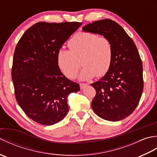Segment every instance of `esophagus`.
<instances>
[{"mask_svg":"<svg viewBox=\"0 0 157 157\" xmlns=\"http://www.w3.org/2000/svg\"><path fill=\"white\" fill-rule=\"evenodd\" d=\"M87 84H84V83H79V86H80V89L84 88L86 86H87Z\"/></svg>","mask_w":157,"mask_h":157,"instance_id":"obj_1","label":"esophagus"}]
</instances>
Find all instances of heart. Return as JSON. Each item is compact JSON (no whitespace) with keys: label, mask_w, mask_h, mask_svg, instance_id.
<instances>
[{"label":"heart","mask_w":157,"mask_h":157,"mask_svg":"<svg viewBox=\"0 0 157 157\" xmlns=\"http://www.w3.org/2000/svg\"><path fill=\"white\" fill-rule=\"evenodd\" d=\"M69 50L60 48L56 53V63L61 72L69 79H73L82 65L79 74L83 80L96 76L101 78L109 71L112 64L113 48L110 40L90 32H81L68 42Z\"/></svg>","instance_id":"1"}]
</instances>
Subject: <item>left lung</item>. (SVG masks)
Returning a JSON list of instances; mask_svg holds the SVG:
<instances>
[{"instance_id":"obj_1","label":"left lung","mask_w":157,"mask_h":157,"mask_svg":"<svg viewBox=\"0 0 157 157\" xmlns=\"http://www.w3.org/2000/svg\"><path fill=\"white\" fill-rule=\"evenodd\" d=\"M82 29L109 38L113 48L109 71L90 84L96 90L93 111L108 121L125 119L137 107L144 88L142 62L137 47L121 26L111 19L96 21Z\"/></svg>"}]
</instances>
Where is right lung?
I'll use <instances>...</instances> for the list:
<instances>
[{"label": "right lung", "instance_id": "right-lung-1", "mask_svg": "<svg viewBox=\"0 0 157 157\" xmlns=\"http://www.w3.org/2000/svg\"><path fill=\"white\" fill-rule=\"evenodd\" d=\"M82 23L38 22L17 44L12 80L18 105L33 121L44 125L61 121L69 111L67 96L79 90L56 63V53Z\"/></svg>", "mask_w": 157, "mask_h": 157}]
</instances>
